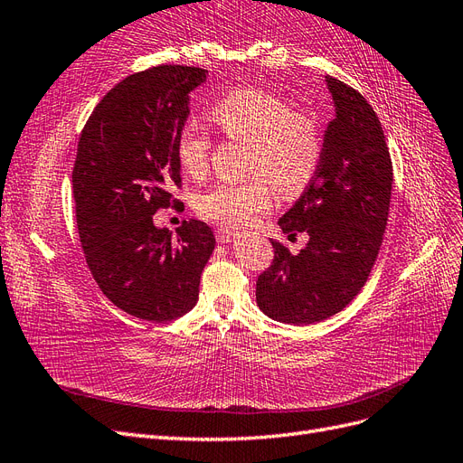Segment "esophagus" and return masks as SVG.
<instances>
[{"label": "esophagus", "mask_w": 463, "mask_h": 463, "mask_svg": "<svg viewBox=\"0 0 463 463\" xmlns=\"http://www.w3.org/2000/svg\"><path fill=\"white\" fill-rule=\"evenodd\" d=\"M235 237H237V233L233 230H228V228H218L216 230L218 243H230V241L235 240Z\"/></svg>", "instance_id": "34e87169"}]
</instances>
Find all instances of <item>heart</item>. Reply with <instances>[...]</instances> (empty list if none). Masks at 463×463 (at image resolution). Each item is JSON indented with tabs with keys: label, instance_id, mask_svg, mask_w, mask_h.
<instances>
[{
	"label": "heart",
	"instance_id": "b5f03b06",
	"mask_svg": "<svg viewBox=\"0 0 463 463\" xmlns=\"http://www.w3.org/2000/svg\"><path fill=\"white\" fill-rule=\"evenodd\" d=\"M210 118L232 138L250 146L245 184H216L197 197V210L226 226H245L270 210L274 189L293 197L317 172L322 150L315 118L299 114L282 98L259 89H237L218 100ZM210 137L199 123H185L177 135V162L189 177L208 172Z\"/></svg>",
	"mask_w": 463,
	"mask_h": 463
}]
</instances>
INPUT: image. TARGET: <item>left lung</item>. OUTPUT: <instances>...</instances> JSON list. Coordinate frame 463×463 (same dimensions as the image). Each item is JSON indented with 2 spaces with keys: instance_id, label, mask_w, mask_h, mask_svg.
<instances>
[{
  "instance_id": "8db88e82",
  "label": "left lung",
  "mask_w": 463,
  "mask_h": 463,
  "mask_svg": "<svg viewBox=\"0 0 463 463\" xmlns=\"http://www.w3.org/2000/svg\"><path fill=\"white\" fill-rule=\"evenodd\" d=\"M334 118L309 187L278 220L284 233L307 232L291 255L272 241L274 260L257 279V305L288 325H315L365 286L386 230L392 162L371 104L342 80L326 77Z\"/></svg>"
}]
</instances>
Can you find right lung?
Listing matches in <instances>:
<instances>
[{"label": "right lung", "mask_w": 463, "mask_h": 463, "mask_svg": "<svg viewBox=\"0 0 463 463\" xmlns=\"http://www.w3.org/2000/svg\"><path fill=\"white\" fill-rule=\"evenodd\" d=\"M206 75L201 67L158 65L125 77L98 102L79 138L80 245L98 288L137 318L167 322L189 313L216 245L204 222H184L174 237L152 220L181 184L177 135L189 94Z\"/></svg>", "instance_id": "obj_1"}]
</instances>
